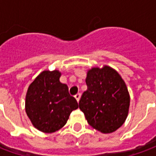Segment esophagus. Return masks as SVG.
I'll list each match as a JSON object with an SVG mask.
<instances>
[{"mask_svg": "<svg viewBox=\"0 0 156 156\" xmlns=\"http://www.w3.org/2000/svg\"><path fill=\"white\" fill-rule=\"evenodd\" d=\"M74 97H75V98L77 99V101L79 102V99H80V97H81V94H77L75 95Z\"/></svg>", "mask_w": 156, "mask_h": 156, "instance_id": "34e87169", "label": "esophagus"}]
</instances>
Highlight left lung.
Returning <instances> with one entry per match:
<instances>
[{"instance_id":"obj_1","label":"left lung","mask_w":156,"mask_h":156,"mask_svg":"<svg viewBox=\"0 0 156 156\" xmlns=\"http://www.w3.org/2000/svg\"><path fill=\"white\" fill-rule=\"evenodd\" d=\"M86 84L79 108L89 125L104 134L117 130L127 118L130 102L120 75L108 66L93 68L88 71Z\"/></svg>"}]
</instances>
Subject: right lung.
Here are the masks:
<instances>
[{
    "label": "right lung",
    "instance_id": "add662e5",
    "mask_svg": "<svg viewBox=\"0 0 156 156\" xmlns=\"http://www.w3.org/2000/svg\"><path fill=\"white\" fill-rule=\"evenodd\" d=\"M58 70L43 71L28 87L26 95V113L38 130L53 133L64 126L77 100L68 93V86L59 81Z\"/></svg>",
    "mask_w": 156,
    "mask_h": 156
}]
</instances>
